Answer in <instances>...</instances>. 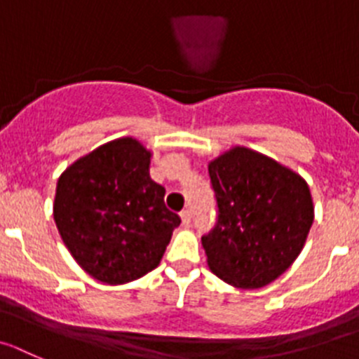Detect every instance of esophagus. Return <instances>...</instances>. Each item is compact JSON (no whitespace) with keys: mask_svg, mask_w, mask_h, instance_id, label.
I'll return each mask as SVG.
<instances>
[{"mask_svg":"<svg viewBox=\"0 0 359 359\" xmlns=\"http://www.w3.org/2000/svg\"><path fill=\"white\" fill-rule=\"evenodd\" d=\"M180 217H182V225L184 226H189L191 225V210L186 209L180 212Z\"/></svg>","mask_w":359,"mask_h":359,"instance_id":"1","label":"esophagus"}]
</instances>
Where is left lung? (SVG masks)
Wrapping results in <instances>:
<instances>
[{"instance_id": "1", "label": "left lung", "mask_w": 359, "mask_h": 359, "mask_svg": "<svg viewBox=\"0 0 359 359\" xmlns=\"http://www.w3.org/2000/svg\"><path fill=\"white\" fill-rule=\"evenodd\" d=\"M217 203L214 229L202 237L210 271L239 289H260L285 273L313 223L303 177L271 157L236 147L209 163Z\"/></svg>"}]
</instances>
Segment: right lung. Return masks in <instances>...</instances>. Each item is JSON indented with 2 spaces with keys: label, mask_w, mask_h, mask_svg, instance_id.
<instances>
[{
  "label": "right lung",
  "mask_w": 359,
  "mask_h": 359,
  "mask_svg": "<svg viewBox=\"0 0 359 359\" xmlns=\"http://www.w3.org/2000/svg\"><path fill=\"white\" fill-rule=\"evenodd\" d=\"M152 154L120 138L86 154L60 175L53 216L74 260L95 280L122 285L159 266L179 214L150 179Z\"/></svg>",
  "instance_id": "1"
}]
</instances>
